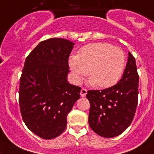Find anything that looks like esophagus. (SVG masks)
Here are the masks:
<instances>
[{"mask_svg":"<svg viewBox=\"0 0 154 154\" xmlns=\"http://www.w3.org/2000/svg\"><path fill=\"white\" fill-rule=\"evenodd\" d=\"M87 90L85 88H82L81 89V91H80V96L82 97H85L86 95H87Z\"/></svg>","mask_w":154,"mask_h":154,"instance_id":"1","label":"esophagus"}]
</instances>
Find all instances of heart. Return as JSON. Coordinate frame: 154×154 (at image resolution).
<instances>
[{
	"label": "heart",
	"mask_w": 154,
	"mask_h": 154,
	"mask_svg": "<svg viewBox=\"0 0 154 154\" xmlns=\"http://www.w3.org/2000/svg\"><path fill=\"white\" fill-rule=\"evenodd\" d=\"M125 64L123 50L104 42L86 45L77 55L69 58V66L77 81L87 71L90 84L101 88L115 85L122 75Z\"/></svg>",
	"instance_id": "heart-1"
}]
</instances>
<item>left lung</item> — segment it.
Wrapping results in <instances>:
<instances>
[{
  "instance_id": "8db88e82",
  "label": "left lung",
  "mask_w": 154,
  "mask_h": 154,
  "mask_svg": "<svg viewBox=\"0 0 154 154\" xmlns=\"http://www.w3.org/2000/svg\"><path fill=\"white\" fill-rule=\"evenodd\" d=\"M139 76L135 58L128 52L122 77L116 85L102 90H88L89 125L103 137H116L133 121L138 101Z\"/></svg>"
}]
</instances>
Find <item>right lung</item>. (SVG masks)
Masks as SVG:
<instances>
[{
  "label": "right lung",
  "mask_w": 154,
  "mask_h": 154,
  "mask_svg": "<svg viewBox=\"0 0 154 154\" xmlns=\"http://www.w3.org/2000/svg\"><path fill=\"white\" fill-rule=\"evenodd\" d=\"M74 43L65 38L44 40L26 58L20 80L19 104L23 120L43 139L59 136L81 88L69 84L68 57Z\"/></svg>",
  "instance_id": "obj_1"
}]
</instances>
